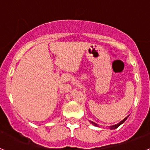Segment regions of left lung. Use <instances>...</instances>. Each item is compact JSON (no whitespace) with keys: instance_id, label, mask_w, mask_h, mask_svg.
<instances>
[{"instance_id":"8db88e82","label":"left lung","mask_w":150,"mask_h":150,"mask_svg":"<svg viewBox=\"0 0 150 150\" xmlns=\"http://www.w3.org/2000/svg\"><path fill=\"white\" fill-rule=\"evenodd\" d=\"M128 116H127V117H125L124 119V120H122L121 122H119L118 123V124H116V125H112V126H110V129H116V128H117L118 127L120 126V125H121L122 124V123H124L125 122V120H127V119H128ZM91 122V121H90ZM91 123H92V124L94 125H95V126H98V125L96 124V123H95V122H91Z\"/></svg>"}]
</instances>
